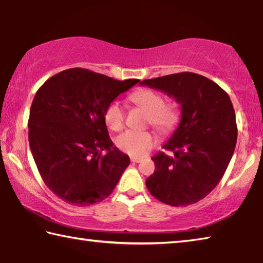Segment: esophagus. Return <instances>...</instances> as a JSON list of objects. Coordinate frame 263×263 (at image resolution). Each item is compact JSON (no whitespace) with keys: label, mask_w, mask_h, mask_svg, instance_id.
Masks as SVG:
<instances>
[{"label":"esophagus","mask_w":263,"mask_h":263,"mask_svg":"<svg viewBox=\"0 0 263 263\" xmlns=\"http://www.w3.org/2000/svg\"><path fill=\"white\" fill-rule=\"evenodd\" d=\"M131 161L138 163V162L141 161V159H140V158H136V157H131Z\"/></svg>","instance_id":"34e87169"}]
</instances>
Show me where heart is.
<instances>
[{
  "label": "heart",
  "mask_w": 263,
  "mask_h": 263,
  "mask_svg": "<svg viewBox=\"0 0 263 263\" xmlns=\"http://www.w3.org/2000/svg\"><path fill=\"white\" fill-rule=\"evenodd\" d=\"M130 101L147 112V125L161 133H171L179 125L181 112L175 104L164 103L159 91L142 88L132 92ZM104 122L110 130L121 131L125 123V110L118 101H112L104 111ZM157 144V138L151 131L127 130L116 138V145L131 157H142Z\"/></svg>",
  "instance_id": "heart-1"
}]
</instances>
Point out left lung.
<instances>
[{"label": "left lung", "instance_id": "8db88e82", "mask_svg": "<svg viewBox=\"0 0 263 263\" xmlns=\"http://www.w3.org/2000/svg\"><path fill=\"white\" fill-rule=\"evenodd\" d=\"M181 104V122L152 160L155 171L146 186L172 206L197 203L219 183L237 144L235 114L224 89L202 75L183 72L141 81Z\"/></svg>", "mask_w": 263, "mask_h": 263}]
</instances>
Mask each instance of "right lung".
Here are the masks:
<instances>
[{
    "label": "right lung",
    "instance_id": "right-lung-1",
    "mask_svg": "<svg viewBox=\"0 0 263 263\" xmlns=\"http://www.w3.org/2000/svg\"><path fill=\"white\" fill-rule=\"evenodd\" d=\"M139 81L70 68L35 92L28 122L31 153L44 183L62 201L91 205L114 191L130 158L114 146L104 111Z\"/></svg>",
    "mask_w": 263,
    "mask_h": 263
}]
</instances>
